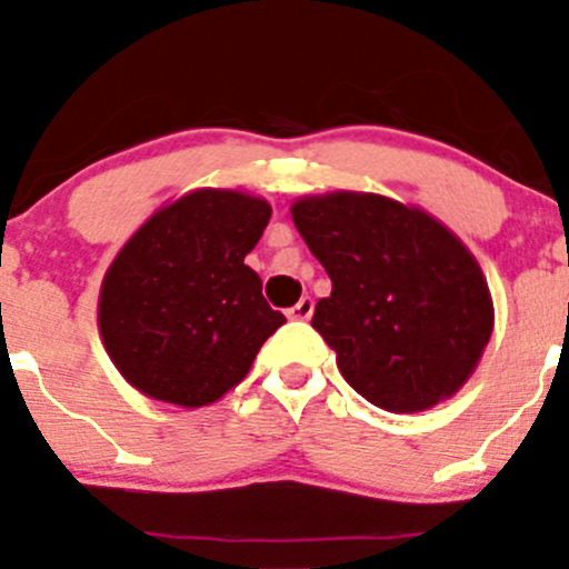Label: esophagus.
Returning a JSON list of instances; mask_svg holds the SVG:
<instances>
[{
	"label": "esophagus",
	"instance_id": "34e87169",
	"mask_svg": "<svg viewBox=\"0 0 569 569\" xmlns=\"http://www.w3.org/2000/svg\"><path fill=\"white\" fill-rule=\"evenodd\" d=\"M311 313H313V300H311V297H302V300L297 302L295 308H289V319H297V321L311 319Z\"/></svg>",
	"mask_w": 569,
	"mask_h": 569
}]
</instances>
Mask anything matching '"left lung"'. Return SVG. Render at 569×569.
<instances>
[{"label": "left lung", "mask_w": 569, "mask_h": 569, "mask_svg": "<svg viewBox=\"0 0 569 569\" xmlns=\"http://www.w3.org/2000/svg\"><path fill=\"white\" fill-rule=\"evenodd\" d=\"M291 217L332 280L311 325L343 380L391 412L460 391L492 332L487 280L460 239L382 194L302 198Z\"/></svg>", "instance_id": "1"}]
</instances>
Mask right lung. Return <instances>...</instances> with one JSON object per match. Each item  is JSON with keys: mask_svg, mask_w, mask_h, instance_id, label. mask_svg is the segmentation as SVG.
Here are the masks:
<instances>
[{"mask_svg": "<svg viewBox=\"0 0 569 569\" xmlns=\"http://www.w3.org/2000/svg\"><path fill=\"white\" fill-rule=\"evenodd\" d=\"M272 206L233 189H198L159 209L109 267L99 300L104 347L151 399L203 407L244 380L286 325L244 263Z\"/></svg>", "mask_w": 569, "mask_h": 569, "instance_id": "add662e5", "label": "right lung"}]
</instances>
